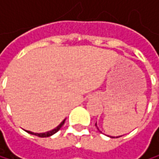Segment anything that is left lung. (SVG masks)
Returning a JSON list of instances; mask_svg holds the SVG:
<instances>
[{
    "label": "left lung",
    "instance_id": "8db88e82",
    "mask_svg": "<svg viewBox=\"0 0 159 159\" xmlns=\"http://www.w3.org/2000/svg\"><path fill=\"white\" fill-rule=\"evenodd\" d=\"M96 126H97V123H96ZM97 128H98V126H97ZM98 131H99V130H98ZM119 137H120V136H119ZM117 138H118V137H117Z\"/></svg>",
    "mask_w": 159,
    "mask_h": 159
}]
</instances>
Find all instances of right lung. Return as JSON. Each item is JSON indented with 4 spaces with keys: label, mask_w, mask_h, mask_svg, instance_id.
<instances>
[{
    "label": "right lung",
    "mask_w": 159,
    "mask_h": 159,
    "mask_svg": "<svg viewBox=\"0 0 159 159\" xmlns=\"http://www.w3.org/2000/svg\"><path fill=\"white\" fill-rule=\"evenodd\" d=\"M64 121H65V120H63L56 128H54L53 130H50V131H48V132H46V133H40V134H38V133H33V132H30V131H26L28 134H33V135H36V136H39V137H48V136H51V135H53L54 134H56L61 127H62V125L64 124Z\"/></svg>",
    "instance_id": "add662e5"
}]
</instances>
